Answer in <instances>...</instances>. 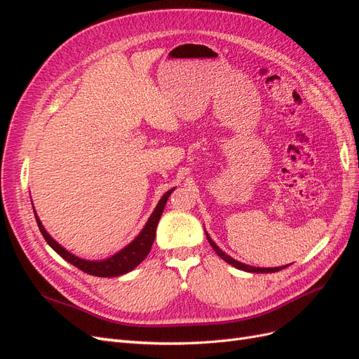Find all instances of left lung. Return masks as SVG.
<instances>
[{
	"instance_id": "left-lung-1",
	"label": "left lung",
	"mask_w": 359,
	"mask_h": 359,
	"mask_svg": "<svg viewBox=\"0 0 359 359\" xmlns=\"http://www.w3.org/2000/svg\"><path fill=\"white\" fill-rule=\"evenodd\" d=\"M206 233V232H205ZM206 238H208V243L211 244V247L214 248V252L219 255L224 262H227L229 265H232V266H235V268H238V269H243V271H247V273H265V274H268V273H277V271H281V269H285V268H287L289 265H285V266H276V268H256V266H250V265H245V264H241V262H238V260H235V259H232L231 256H227L223 250H220L219 247H217V244L211 240V236L206 233Z\"/></svg>"
}]
</instances>
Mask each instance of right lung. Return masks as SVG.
I'll return each instance as SVG.
<instances>
[{"label": "right lung", "mask_w": 359, "mask_h": 359, "mask_svg": "<svg viewBox=\"0 0 359 359\" xmlns=\"http://www.w3.org/2000/svg\"><path fill=\"white\" fill-rule=\"evenodd\" d=\"M175 189H170L169 191H166L163 194L161 199L158 201L154 212L151 214V217L148 219L147 224L144 226V229L140 231V233L135 238V240L130 243L127 247H124L123 250H119L118 253H115L114 256L103 259V260H86V259H81L78 256L72 255L70 252H67L66 248L61 247L53 238L46 232L45 227H43L41 222L39 220V217L34 211L36 215V222L39 229L45 238L46 243L55 250V252L64 259L70 262L72 265H74L76 268H79L81 271L86 274H91L95 277H116V276H123L126 273H130V271L135 269L142 260L148 256L151 245L154 243L156 238V229L160 217L163 214V210H165V205L170 196V193ZM34 208V206H32Z\"/></svg>", "instance_id": "obj_1"}]
</instances>
